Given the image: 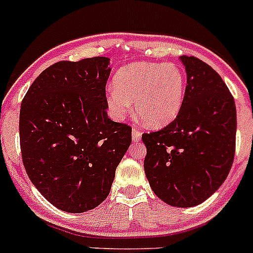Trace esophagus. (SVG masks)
I'll return each mask as SVG.
<instances>
[{
    "instance_id": "1",
    "label": "esophagus",
    "mask_w": 253,
    "mask_h": 253,
    "mask_svg": "<svg viewBox=\"0 0 253 253\" xmlns=\"http://www.w3.org/2000/svg\"><path fill=\"white\" fill-rule=\"evenodd\" d=\"M141 136H142V133H141L140 131H137L136 128L132 129V141H133V142H140Z\"/></svg>"
}]
</instances>
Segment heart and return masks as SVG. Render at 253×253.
Returning <instances> with one entry per match:
<instances>
[{
	"mask_svg": "<svg viewBox=\"0 0 253 253\" xmlns=\"http://www.w3.org/2000/svg\"><path fill=\"white\" fill-rule=\"evenodd\" d=\"M186 94V79L174 63L134 62L119 70L115 87L106 93V102L116 120L134 111L138 121L148 128L160 129L176 119Z\"/></svg>",
	"mask_w": 253,
	"mask_h": 253,
	"instance_id": "b5f03b06",
	"label": "heart"
}]
</instances>
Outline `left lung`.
Instances as JSON below:
<instances>
[{
    "label": "left lung",
    "instance_id": "8db88e82",
    "mask_svg": "<svg viewBox=\"0 0 253 253\" xmlns=\"http://www.w3.org/2000/svg\"><path fill=\"white\" fill-rule=\"evenodd\" d=\"M180 60L187 73L185 102L165 128L142 134L143 166L155 195L186 209L206 201L227 178L237 116L232 94L211 66L193 56Z\"/></svg>",
    "mask_w": 253,
    "mask_h": 253
}]
</instances>
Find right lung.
Instances as JSON below:
<instances>
[{"label":"right lung","instance_id":"right-lung-1","mask_svg":"<svg viewBox=\"0 0 253 253\" xmlns=\"http://www.w3.org/2000/svg\"><path fill=\"white\" fill-rule=\"evenodd\" d=\"M110 58L49 66L20 111L22 161L31 182L58 210L81 213L106 200L132 128L107 116Z\"/></svg>","mask_w":253,"mask_h":253}]
</instances>
